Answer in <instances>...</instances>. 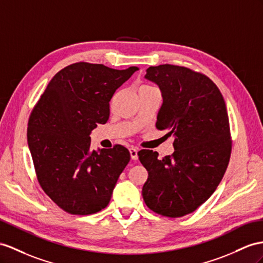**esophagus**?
I'll use <instances>...</instances> for the list:
<instances>
[{"label":"esophagus","instance_id":"obj_1","mask_svg":"<svg viewBox=\"0 0 263 263\" xmlns=\"http://www.w3.org/2000/svg\"><path fill=\"white\" fill-rule=\"evenodd\" d=\"M129 151H130L131 159H132V160H138V149H137V147L132 146V147H130Z\"/></svg>","mask_w":263,"mask_h":263}]
</instances>
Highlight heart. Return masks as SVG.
<instances>
[{
	"mask_svg": "<svg viewBox=\"0 0 263 263\" xmlns=\"http://www.w3.org/2000/svg\"><path fill=\"white\" fill-rule=\"evenodd\" d=\"M153 86H151V85H147V84H143V85H141L140 86V89L139 90H146V89H152Z\"/></svg>",
	"mask_w": 263,
	"mask_h": 263,
	"instance_id": "b5f03b06",
	"label": "heart"
}]
</instances>
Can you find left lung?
I'll return each instance as SVG.
<instances>
[{"instance_id": "left-lung-1", "label": "left lung", "mask_w": 263, "mask_h": 263, "mask_svg": "<svg viewBox=\"0 0 263 263\" xmlns=\"http://www.w3.org/2000/svg\"><path fill=\"white\" fill-rule=\"evenodd\" d=\"M145 78L162 92L157 129L174 136V152L160 160L158 152L139 151L149 173L143 200L163 217H183L211 197L228 167L232 140L227 105L213 81L189 67L150 66Z\"/></svg>"}]
</instances>
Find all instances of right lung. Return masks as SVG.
Instances as JSON below:
<instances>
[{
	"label": "right lung",
	"instance_id": "1",
	"mask_svg": "<svg viewBox=\"0 0 263 263\" xmlns=\"http://www.w3.org/2000/svg\"><path fill=\"white\" fill-rule=\"evenodd\" d=\"M138 70L77 62L59 71L33 107L28 143L42 190L67 213L104 209L130 161L123 145L91 149L90 133L110 117L113 94Z\"/></svg>",
	"mask_w": 263,
	"mask_h": 263
}]
</instances>
